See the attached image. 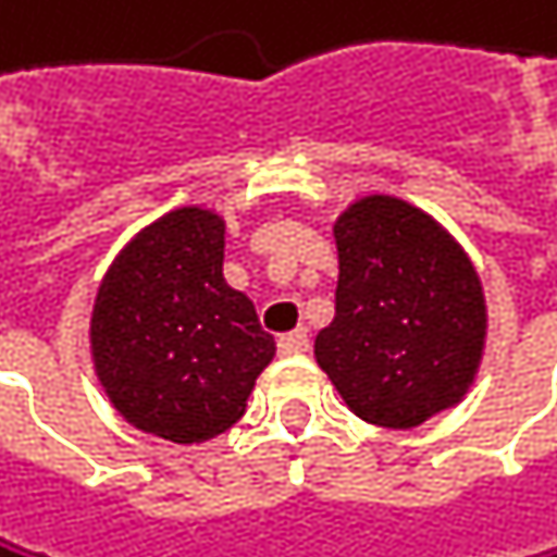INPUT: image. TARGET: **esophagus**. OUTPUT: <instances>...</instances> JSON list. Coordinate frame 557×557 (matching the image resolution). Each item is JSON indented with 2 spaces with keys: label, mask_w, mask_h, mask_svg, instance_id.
<instances>
[{
  "label": "esophagus",
  "mask_w": 557,
  "mask_h": 557,
  "mask_svg": "<svg viewBox=\"0 0 557 557\" xmlns=\"http://www.w3.org/2000/svg\"><path fill=\"white\" fill-rule=\"evenodd\" d=\"M278 351H282V355H305V351H309V332H305V329H295V332L282 335V338H278Z\"/></svg>",
  "instance_id": "esophagus-1"
}]
</instances>
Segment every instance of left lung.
Here are the masks:
<instances>
[{
  "mask_svg": "<svg viewBox=\"0 0 557 557\" xmlns=\"http://www.w3.org/2000/svg\"><path fill=\"white\" fill-rule=\"evenodd\" d=\"M335 319L315 361L348 411L382 429H414L475 385L488 338L482 278L458 238L398 196H361L332 225Z\"/></svg>",
  "mask_w": 557,
  "mask_h": 557,
  "instance_id": "1",
  "label": "left lung"
}]
</instances>
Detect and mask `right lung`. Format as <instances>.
<instances>
[{"instance_id":"1","label":"right lung","mask_w":557,"mask_h":557,"mask_svg":"<svg viewBox=\"0 0 557 557\" xmlns=\"http://www.w3.org/2000/svg\"><path fill=\"white\" fill-rule=\"evenodd\" d=\"M225 215L178 206L138 228L106 269L92 315V369L122 419L199 445L228 432L275 358L256 305L222 275Z\"/></svg>"}]
</instances>
